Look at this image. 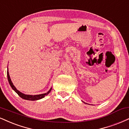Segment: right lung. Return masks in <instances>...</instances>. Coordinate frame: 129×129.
I'll list each match as a JSON object with an SVG mask.
<instances>
[{
  "label": "right lung",
  "instance_id": "add662e5",
  "mask_svg": "<svg viewBox=\"0 0 129 129\" xmlns=\"http://www.w3.org/2000/svg\"><path fill=\"white\" fill-rule=\"evenodd\" d=\"M7 76H8V80L9 83H10L11 87L12 88V89H13L14 91L15 92H16L20 97H21V98L24 99V100H31V101H35V100H40V99L44 98V97H45V96L47 95L52 89V88H51L49 90V91H48L47 92L44 93V94H38V95H27V94H23V93L20 92V91H18V90L17 89V88H15L14 85H13V83H12V82L11 81V78H10V74H9V71H8V69H7Z\"/></svg>",
  "mask_w": 129,
  "mask_h": 129
}]
</instances>
